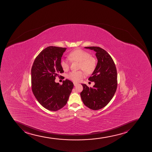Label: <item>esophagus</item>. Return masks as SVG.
Returning <instances> with one entry per match:
<instances>
[{
    "label": "esophagus",
    "instance_id": "34e87169",
    "mask_svg": "<svg viewBox=\"0 0 152 152\" xmlns=\"http://www.w3.org/2000/svg\"><path fill=\"white\" fill-rule=\"evenodd\" d=\"M74 85L75 86H76L77 85H78V83H75V82H74Z\"/></svg>",
    "mask_w": 152,
    "mask_h": 152
}]
</instances>
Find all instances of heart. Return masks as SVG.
Returning a JSON list of instances; mask_svg holds the SVG:
<instances>
[{"instance_id": "heart-1", "label": "heart", "mask_w": 152, "mask_h": 152, "mask_svg": "<svg viewBox=\"0 0 152 152\" xmlns=\"http://www.w3.org/2000/svg\"><path fill=\"white\" fill-rule=\"evenodd\" d=\"M69 58L71 60L80 61V69L85 70L88 74H91L94 70L96 66V59L91 54L83 50L77 49L69 53ZM61 66L64 70L69 68V62L67 59H61ZM85 76L83 70L72 71L67 75V77L74 82H79Z\"/></svg>"}]
</instances>
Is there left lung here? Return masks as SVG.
<instances>
[{
  "label": "left lung",
  "mask_w": 152,
  "mask_h": 152,
  "mask_svg": "<svg viewBox=\"0 0 152 152\" xmlns=\"http://www.w3.org/2000/svg\"><path fill=\"white\" fill-rule=\"evenodd\" d=\"M94 50L98 63L91 77L94 82L93 88L82 84L83 90L80 96L83 104L93 110H98L107 106L113 98L117 88V72L115 64L110 55L104 49L97 46L85 47Z\"/></svg>",
  "instance_id": "obj_1"
}]
</instances>
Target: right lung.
<instances>
[{"mask_svg": "<svg viewBox=\"0 0 152 152\" xmlns=\"http://www.w3.org/2000/svg\"><path fill=\"white\" fill-rule=\"evenodd\" d=\"M66 48L50 46L42 50L35 58L31 70L32 92L42 107L57 111L66 105L74 87L69 80L62 85L55 82L56 76L64 72L61 59Z\"/></svg>", "mask_w": 152, "mask_h": 152, "instance_id": "obj_1", "label": "right lung"}]
</instances>
